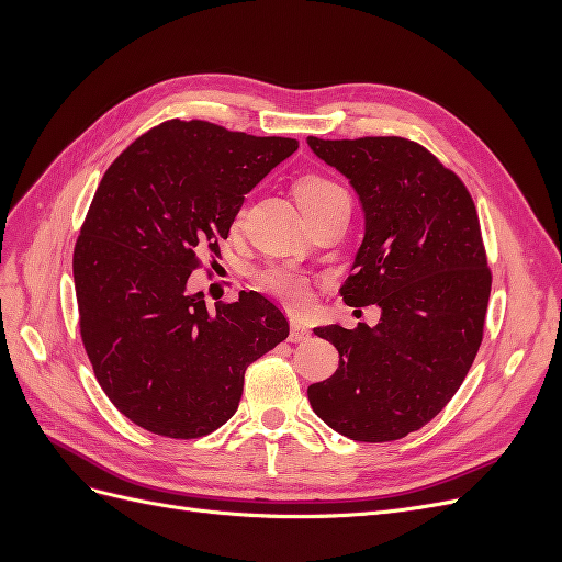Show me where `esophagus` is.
Masks as SVG:
<instances>
[{
  "label": "esophagus",
  "instance_id": "obj_1",
  "mask_svg": "<svg viewBox=\"0 0 562 562\" xmlns=\"http://www.w3.org/2000/svg\"><path fill=\"white\" fill-rule=\"evenodd\" d=\"M307 337H310V330L304 328L302 323L293 321L291 323V337H288V339H291V342H302V339H307Z\"/></svg>",
  "mask_w": 562,
  "mask_h": 562
}]
</instances>
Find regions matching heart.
<instances>
[{
	"instance_id": "b5f03b06",
	"label": "heart",
	"mask_w": 562,
	"mask_h": 562,
	"mask_svg": "<svg viewBox=\"0 0 562 562\" xmlns=\"http://www.w3.org/2000/svg\"><path fill=\"white\" fill-rule=\"evenodd\" d=\"M295 194L304 213H312L339 196H347L342 187L323 176L300 178L295 184ZM258 285L279 300L293 304V307H304L310 302V279L291 265H271L260 269Z\"/></svg>"
}]
</instances>
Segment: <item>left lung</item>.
<instances>
[{"mask_svg":"<svg viewBox=\"0 0 562 562\" xmlns=\"http://www.w3.org/2000/svg\"><path fill=\"white\" fill-rule=\"evenodd\" d=\"M307 143L349 178L366 215L339 293L349 307L382 310L375 328L314 330L335 345L339 368L307 396L351 440H398L443 411L483 342L492 274L479 213L464 182L413 140L310 135Z\"/></svg>","mask_w":562,"mask_h":562,"instance_id":"left-lung-1","label":"left lung"}]
</instances>
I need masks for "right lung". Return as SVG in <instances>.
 Wrapping results in <instances>:
<instances>
[{"instance_id": "obj_1", "label": "right lung", "mask_w": 562, "mask_h": 562, "mask_svg": "<svg viewBox=\"0 0 562 562\" xmlns=\"http://www.w3.org/2000/svg\"><path fill=\"white\" fill-rule=\"evenodd\" d=\"M293 138L171 119L108 168L75 246L79 330L122 415L166 438H199L236 413L246 368L288 337L274 302L241 291L209 312L187 279L220 255L236 213Z\"/></svg>"}]
</instances>
